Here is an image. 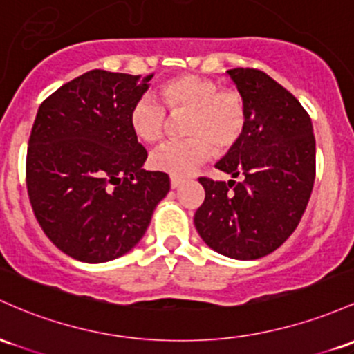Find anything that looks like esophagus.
<instances>
[{
	"label": "esophagus",
	"mask_w": 354,
	"mask_h": 354,
	"mask_svg": "<svg viewBox=\"0 0 354 354\" xmlns=\"http://www.w3.org/2000/svg\"><path fill=\"white\" fill-rule=\"evenodd\" d=\"M183 183V180H181V178H178V176H171V188L173 189H176V188H180V185Z\"/></svg>",
	"instance_id": "obj_1"
}]
</instances>
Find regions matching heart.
<instances>
[{"instance_id":"1","label":"heart","mask_w":354,"mask_h":354,"mask_svg":"<svg viewBox=\"0 0 354 354\" xmlns=\"http://www.w3.org/2000/svg\"><path fill=\"white\" fill-rule=\"evenodd\" d=\"M171 112L188 111L183 131L188 138L162 142L151 153L149 165L173 176H188L216 151L232 147L245 129L247 109L235 88H220L208 77L183 73L159 87ZM154 97L141 95L129 111V126L136 138L154 142L166 127V109Z\"/></svg>"}]
</instances>
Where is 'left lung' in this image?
Returning <instances> with one entry per match:
<instances>
[{
	"label": "left lung",
	"instance_id": "8db88e82",
	"mask_svg": "<svg viewBox=\"0 0 354 354\" xmlns=\"http://www.w3.org/2000/svg\"><path fill=\"white\" fill-rule=\"evenodd\" d=\"M227 75L245 100V129L215 165L236 178H200L205 201L195 213L203 242L225 257L272 254L302 218L316 176L313 122L299 100L267 73L232 68Z\"/></svg>",
	"mask_w": 354,
	"mask_h": 354
}]
</instances>
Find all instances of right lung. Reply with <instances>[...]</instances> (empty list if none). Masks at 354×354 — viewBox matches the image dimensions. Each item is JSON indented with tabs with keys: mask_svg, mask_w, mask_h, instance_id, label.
I'll list each match as a JSON object with an SVG mask.
<instances>
[{
	"mask_svg": "<svg viewBox=\"0 0 354 354\" xmlns=\"http://www.w3.org/2000/svg\"><path fill=\"white\" fill-rule=\"evenodd\" d=\"M153 75L91 70L44 100L26 154V188L44 232L64 254L87 263L138 245L169 176L146 171V149L129 111Z\"/></svg>",
	"mask_w": 354,
	"mask_h": 354,
	"instance_id": "1",
	"label": "right lung"
}]
</instances>
